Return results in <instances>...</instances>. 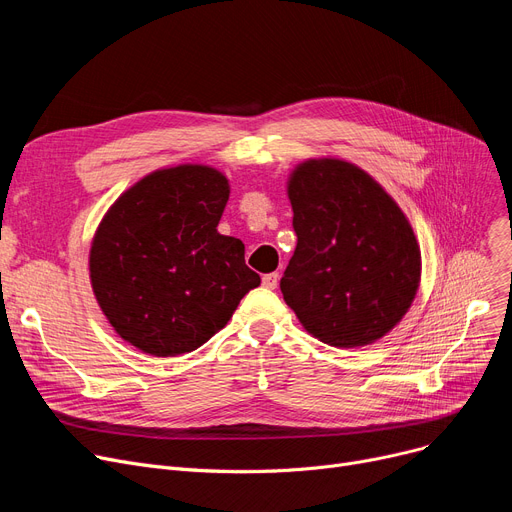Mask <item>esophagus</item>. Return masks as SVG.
I'll return each instance as SVG.
<instances>
[{
  "instance_id": "obj_1",
  "label": "esophagus",
  "mask_w": 512,
  "mask_h": 512,
  "mask_svg": "<svg viewBox=\"0 0 512 512\" xmlns=\"http://www.w3.org/2000/svg\"><path fill=\"white\" fill-rule=\"evenodd\" d=\"M261 282H263V286L265 288H270V290H274V288H278V282H280V274H265L263 278H261Z\"/></svg>"
}]
</instances>
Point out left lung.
Masks as SVG:
<instances>
[{
	"label": "left lung",
	"instance_id": "left-lung-1",
	"mask_svg": "<svg viewBox=\"0 0 512 512\" xmlns=\"http://www.w3.org/2000/svg\"><path fill=\"white\" fill-rule=\"evenodd\" d=\"M297 249L280 280L286 305L317 340L378 342L411 309L421 251L384 186L338 157L301 161L286 182Z\"/></svg>",
	"mask_w": 512,
	"mask_h": 512
}]
</instances>
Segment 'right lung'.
<instances>
[{"mask_svg": "<svg viewBox=\"0 0 512 512\" xmlns=\"http://www.w3.org/2000/svg\"><path fill=\"white\" fill-rule=\"evenodd\" d=\"M228 197L220 170L180 164L143 176L105 211L89 276L122 340L153 357L191 353L261 284L242 240L218 232Z\"/></svg>", "mask_w": 512, "mask_h": 512, "instance_id": "1", "label": "right lung"}]
</instances>
